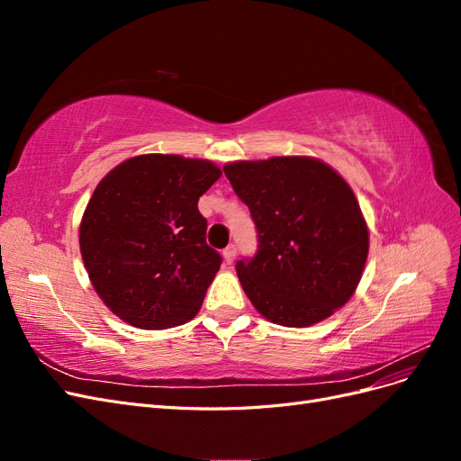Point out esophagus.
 I'll use <instances>...</instances> for the list:
<instances>
[{"label":"esophagus","mask_w":461,"mask_h":461,"mask_svg":"<svg viewBox=\"0 0 461 461\" xmlns=\"http://www.w3.org/2000/svg\"><path fill=\"white\" fill-rule=\"evenodd\" d=\"M222 258H225V263L227 265H232L234 258H236V246L234 244H229L225 249H222Z\"/></svg>","instance_id":"esophagus-1"}]
</instances>
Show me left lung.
<instances>
[{"instance_id":"left-lung-1","label":"left lung","mask_w":461,"mask_h":461,"mask_svg":"<svg viewBox=\"0 0 461 461\" xmlns=\"http://www.w3.org/2000/svg\"><path fill=\"white\" fill-rule=\"evenodd\" d=\"M222 171L256 222V256L236 261L254 308L285 327H308L342 308L369 252L346 180L310 158L239 161Z\"/></svg>"}]
</instances>
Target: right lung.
I'll return each mask as SVG.
<instances>
[{"mask_svg":"<svg viewBox=\"0 0 461 461\" xmlns=\"http://www.w3.org/2000/svg\"><path fill=\"white\" fill-rule=\"evenodd\" d=\"M221 176L203 159L148 153L115 167L80 222V254L107 308L138 329L198 313L222 258L198 200Z\"/></svg>","mask_w":461,"mask_h":461,"instance_id":"right-lung-1","label":"right lung"}]
</instances>
